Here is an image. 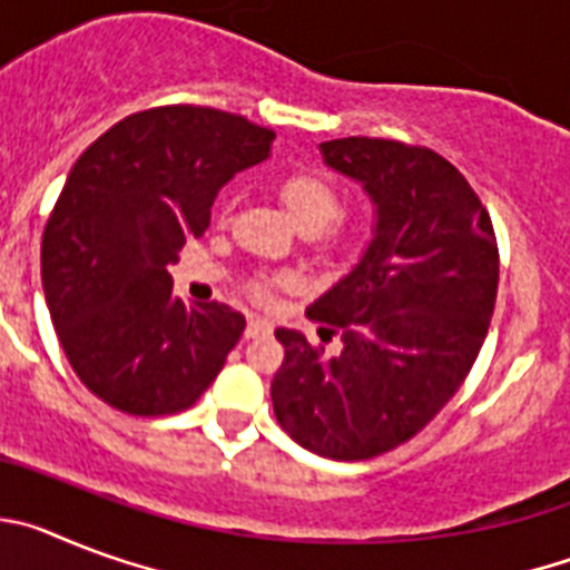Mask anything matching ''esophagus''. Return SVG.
Here are the masks:
<instances>
[{"label":"esophagus","mask_w":570,"mask_h":570,"mask_svg":"<svg viewBox=\"0 0 570 570\" xmlns=\"http://www.w3.org/2000/svg\"><path fill=\"white\" fill-rule=\"evenodd\" d=\"M262 334H271V322L262 320V316H250L248 328H245V336H248V340H256V336H262Z\"/></svg>","instance_id":"1"}]
</instances>
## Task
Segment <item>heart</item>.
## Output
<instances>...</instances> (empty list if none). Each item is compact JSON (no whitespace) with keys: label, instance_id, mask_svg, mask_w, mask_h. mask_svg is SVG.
<instances>
[{"label":"heart","instance_id":"obj_1","mask_svg":"<svg viewBox=\"0 0 570 570\" xmlns=\"http://www.w3.org/2000/svg\"><path fill=\"white\" fill-rule=\"evenodd\" d=\"M276 194H279L282 205L288 208V214L294 216V223L299 225V230H305V234H318L322 229V248L334 245L336 236H340V228L331 223H334L342 210V194L331 176L302 165V168H294L282 176L279 185H276ZM271 285H274V279H262L254 282L250 291H254L256 296H262Z\"/></svg>","mask_w":570,"mask_h":570}]
</instances>
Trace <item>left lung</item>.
<instances>
[{
    "label": "left lung",
    "mask_w": 570,
    "mask_h": 570,
    "mask_svg": "<svg viewBox=\"0 0 570 570\" xmlns=\"http://www.w3.org/2000/svg\"><path fill=\"white\" fill-rule=\"evenodd\" d=\"M320 148L365 185L376 230L360 265L305 311L342 351L325 360L299 331L276 328L285 362L271 400L302 448L371 460L420 434L465 382L491 325L500 248L480 196L436 150L371 136Z\"/></svg>",
    "instance_id": "obj_1"
}]
</instances>
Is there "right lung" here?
Instances as JSON below:
<instances>
[{
  "instance_id": "obj_1",
  "label": "right lung",
  "mask_w": 570,
  "mask_h": 570,
  "mask_svg": "<svg viewBox=\"0 0 570 570\" xmlns=\"http://www.w3.org/2000/svg\"><path fill=\"white\" fill-rule=\"evenodd\" d=\"M271 142L245 116L163 105L125 116L70 168L42 234L45 302L70 367L116 411L179 414L239 342L245 316L185 305L168 265Z\"/></svg>"
}]
</instances>
